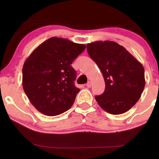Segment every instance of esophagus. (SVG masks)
Masks as SVG:
<instances>
[{"mask_svg":"<svg viewBox=\"0 0 159 159\" xmlns=\"http://www.w3.org/2000/svg\"><path fill=\"white\" fill-rule=\"evenodd\" d=\"M86 86L88 87V88H90V87H91V82H88V83L86 84Z\"/></svg>","mask_w":159,"mask_h":159,"instance_id":"1","label":"esophagus"}]
</instances>
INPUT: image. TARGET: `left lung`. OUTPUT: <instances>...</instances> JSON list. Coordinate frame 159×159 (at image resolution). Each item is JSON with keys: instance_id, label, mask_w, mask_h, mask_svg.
I'll return each mask as SVG.
<instances>
[{"instance_id": "8db88e82", "label": "left lung", "mask_w": 159, "mask_h": 159, "mask_svg": "<svg viewBox=\"0 0 159 159\" xmlns=\"http://www.w3.org/2000/svg\"><path fill=\"white\" fill-rule=\"evenodd\" d=\"M106 84L105 91L95 96L98 105L111 114L129 111L140 99L145 80L143 66L125 48L114 41H95L87 45Z\"/></svg>"}]
</instances>
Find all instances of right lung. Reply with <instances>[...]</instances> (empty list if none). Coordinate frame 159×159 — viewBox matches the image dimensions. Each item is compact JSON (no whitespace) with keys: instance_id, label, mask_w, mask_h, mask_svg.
I'll list each match as a JSON object with an SVG mask.
<instances>
[{"instance_id":"right-lung-1","label":"right lung","mask_w":159,"mask_h":159,"mask_svg":"<svg viewBox=\"0 0 159 159\" xmlns=\"http://www.w3.org/2000/svg\"><path fill=\"white\" fill-rule=\"evenodd\" d=\"M61 38H49L26 59L22 68L23 89L38 111L49 116L66 111L73 105L80 89L74 83V60L85 49Z\"/></svg>"}]
</instances>
